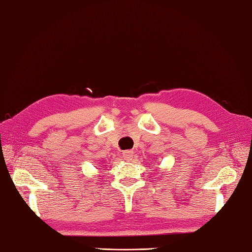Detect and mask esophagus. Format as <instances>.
I'll use <instances>...</instances> for the list:
<instances>
[{"mask_svg":"<svg viewBox=\"0 0 252 252\" xmlns=\"http://www.w3.org/2000/svg\"><path fill=\"white\" fill-rule=\"evenodd\" d=\"M132 157H133V152L130 151V150H127V151L123 152V158H124L126 161H130Z\"/></svg>","mask_w":252,"mask_h":252,"instance_id":"34e87169","label":"esophagus"}]
</instances>
